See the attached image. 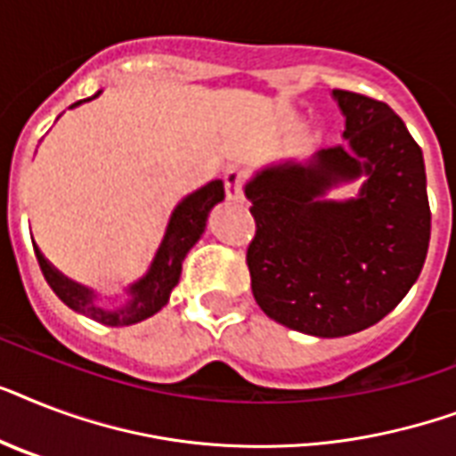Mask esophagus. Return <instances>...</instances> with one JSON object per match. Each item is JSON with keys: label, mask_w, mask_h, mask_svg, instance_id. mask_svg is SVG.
Instances as JSON below:
<instances>
[{"label": "esophagus", "mask_w": 456, "mask_h": 456, "mask_svg": "<svg viewBox=\"0 0 456 456\" xmlns=\"http://www.w3.org/2000/svg\"><path fill=\"white\" fill-rule=\"evenodd\" d=\"M243 186H246V175L239 167H229L224 172V193L229 200H243Z\"/></svg>", "instance_id": "1"}]
</instances>
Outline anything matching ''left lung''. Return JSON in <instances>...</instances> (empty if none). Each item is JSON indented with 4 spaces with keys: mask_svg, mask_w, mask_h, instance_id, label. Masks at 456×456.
<instances>
[{
    "mask_svg": "<svg viewBox=\"0 0 456 456\" xmlns=\"http://www.w3.org/2000/svg\"><path fill=\"white\" fill-rule=\"evenodd\" d=\"M333 96L346 142L246 186L256 220L246 250L253 296L270 319L322 338L381 322L419 279L431 241L424 156L403 118L367 94ZM357 176L368 177L357 200L316 199Z\"/></svg>",
    "mask_w": 456,
    "mask_h": 456,
    "instance_id": "obj_1",
    "label": "left lung"
}]
</instances>
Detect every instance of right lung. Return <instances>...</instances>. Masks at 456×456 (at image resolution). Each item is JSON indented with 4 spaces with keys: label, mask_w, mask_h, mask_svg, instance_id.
Returning <instances> with one entry per match:
<instances>
[{
    "label": "right lung",
    "mask_w": 456,
    "mask_h": 456,
    "mask_svg": "<svg viewBox=\"0 0 456 456\" xmlns=\"http://www.w3.org/2000/svg\"><path fill=\"white\" fill-rule=\"evenodd\" d=\"M99 92H96L92 99H96ZM89 102V99H85ZM82 103V102H77ZM73 103V106H77ZM70 106V109H73ZM224 199V184L220 179H215L210 184H206L203 189H199L196 193H191L189 199H184L175 208V213L170 217V224H167V232H165V239L160 243V248L156 253V260H153L151 270L146 274L139 284H134L130 289L132 300L125 307H118V310H102L96 305L94 296L85 289V286L75 284L70 279H66L63 274L53 270L52 265L46 263L45 256L39 253V248L35 246V256H37L39 270L45 274L46 284L52 286V291L59 296L63 303L75 312H82L87 314L89 319L94 322H102L106 326H127L134 324V322H142V319L156 314L167 298H170V291L177 286L179 274H182V260L189 253L193 243L199 241V236L203 234L206 229V220L210 208L215 203H220Z\"/></svg>",
    "instance_id": "add662e5"
}]
</instances>
